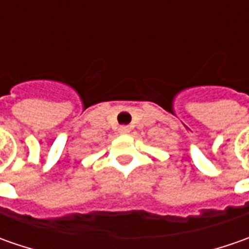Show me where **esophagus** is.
<instances>
[{"label":"esophagus","mask_w":249,"mask_h":249,"mask_svg":"<svg viewBox=\"0 0 249 249\" xmlns=\"http://www.w3.org/2000/svg\"><path fill=\"white\" fill-rule=\"evenodd\" d=\"M119 133L120 134H127V133H130V127L129 126H120Z\"/></svg>","instance_id":"1"}]
</instances>
